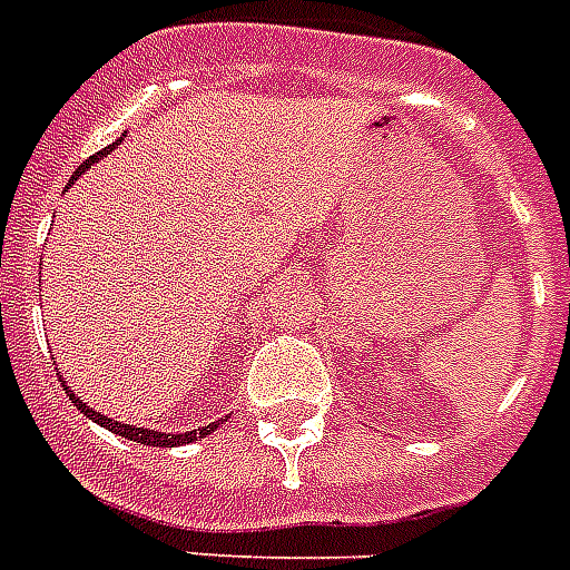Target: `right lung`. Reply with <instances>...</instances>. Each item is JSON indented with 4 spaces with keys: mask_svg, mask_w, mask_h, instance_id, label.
<instances>
[{
    "mask_svg": "<svg viewBox=\"0 0 570 570\" xmlns=\"http://www.w3.org/2000/svg\"><path fill=\"white\" fill-rule=\"evenodd\" d=\"M115 145H118V141H115ZM115 145L104 147V150H98V153H95V156H89V159H86L83 165H80L78 170H75V176H71V181L78 179V176L83 174L86 167H92L95 161L104 159V156H107V153H112V150H115ZM63 391H66V394H69L71 403H75V405H78L80 411H83L86 417L95 420V423H98V425H107L109 432H115V434H118V438L136 440V443H145V446L170 449V446H179V443H194L196 438H205V434H212L214 429H217V425L223 423V420H217V423H208V425H203V429H194V432H181V434H174V432H153V429H138V425H127V423H118V420L104 417V414H100V411H92V409H89V405L83 403V400H80V396L71 394V391L66 389V382H63Z\"/></svg>",
    "mask_w": 570,
    "mask_h": 570,
    "instance_id": "add662e5",
    "label": "right lung"
}]
</instances>
